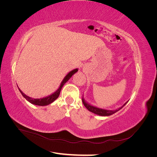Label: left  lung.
<instances>
[{
	"instance_id": "8db88e82",
	"label": "left lung",
	"mask_w": 157,
	"mask_h": 157,
	"mask_svg": "<svg viewBox=\"0 0 157 157\" xmlns=\"http://www.w3.org/2000/svg\"><path fill=\"white\" fill-rule=\"evenodd\" d=\"M82 103L84 104V105L86 107V108L88 109V111H90V112H92V113H93L94 114H96V115H98L102 116V117L110 116V115H113V114L115 113L116 112L121 110V109L123 107H124L126 105V104L128 102V101H127L122 106H121V107H119L118 109H115V110H107V109L98 108V107H97L96 106H94V105H90V103H88V102H86V101L84 100L83 96H82Z\"/></svg>"
}]
</instances>
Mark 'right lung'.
Masks as SVG:
<instances>
[{
  "label": "right lung",
  "instance_id": "right-lung-1",
  "mask_svg": "<svg viewBox=\"0 0 157 157\" xmlns=\"http://www.w3.org/2000/svg\"><path fill=\"white\" fill-rule=\"evenodd\" d=\"M78 71V69H75L73 70H72L71 71L65 76L64 77V78L63 79L62 81H61V84H60V86L58 88V89L56 90V92H54L53 94H52L50 96H46L45 98H40V99H34V98H32L31 97L27 96V95H25L24 93H23L21 90L18 88L19 90H20V92H21V94H22V96L25 98V99L30 102L31 103L33 104V105H39V106H46V105H48L49 104L52 103L53 101H54L56 99L58 98L59 96V94L61 92V90L62 88V87L63 86V85L67 82L68 80L71 78V77H72V76L76 73Z\"/></svg>",
  "mask_w": 157,
  "mask_h": 157
}]
</instances>
